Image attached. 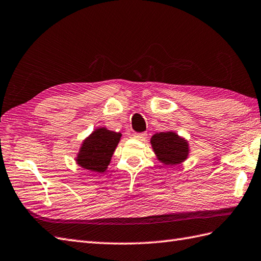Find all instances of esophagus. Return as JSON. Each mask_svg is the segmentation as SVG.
I'll list each match as a JSON object with an SVG mask.
<instances>
[{
	"label": "esophagus",
	"instance_id": "obj_1",
	"mask_svg": "<svg viewBox=\"0 0 261 261\" xmlns=\"http://www.w3.org/2000/svg\"><path fill=\"white\" fill-rule=\"evenodd\" d=\"M147 133L145 132H135L133 133V138L138 139V140H144L145 138H147Z\"/></svg>",
	"mask_w": 261,
	"mask_h": 261
}]
</instances>
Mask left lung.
Masks as SVG:
<instances>
[{"instance_id":"1","label":"left lung","mask_w":261,"mask_h":261,"mask_svg":"<svg viewBox=\"0 0 261 261\" xmlns=\"http://www.w3.org/2000/svg\"><path fill=\"white\" fill-rule=\"evenodd\" d=\"M155 154L166 165H178L188 156V143L173 132H160L151 138Z\"/></svg>"}]
</instances>
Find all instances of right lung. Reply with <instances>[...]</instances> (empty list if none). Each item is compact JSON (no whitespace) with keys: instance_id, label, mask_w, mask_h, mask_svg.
<instances>
[{"instance_id":"right-lung-1","label":"right lung","mask_w":261,"mask_h":261,"mask_svg":"<svg viewBox=\"0 0 261 261\" xmlns=\"http://www.w3.org/2000/svg\"><path fill=\"white\" fill-rule=\"evenodd\" d=\"M121 133L101 128L84 140L76 158L79 165L91 171L105 172L120 141Z\"/></svg>"}]
</instances>
